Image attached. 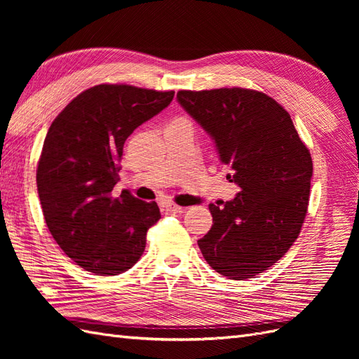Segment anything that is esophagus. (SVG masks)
Masks as SVG:
<instances>
[{
    "label": "esophagus",
    "mask_w": 359,
    "mask_h": 359,
    "mask_svg": "<svg viewBox=\"0 0 359 359\" xmlns=\"http://www.w3.org/2000/svg\"><path fill=\"white\" fill-rule=\"evenodd\" d=\"M163 210L168 211V212H180L182 208H181V206L175 205V203H172V202H165V203H163Z\"/></svg>",
    "instance_id": "34e87169"
}]
</instances>
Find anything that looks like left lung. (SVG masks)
I'll use <instances>...</instances> for the list:
<instances>
[{
    "instance_id": "1",
    "label": "left lung",
    "mask_w": 359,
    "mask_h": 359,
    "mask_svg": "<svg viewBox=\"0 0 359 359\" xmlns=\"http://www.w3.org/2000/svg\"><path fill=\"white\" fill-rule=\"evenodd\" d=\"M178 103L214 140L240 191L210 203L212 226L198 241L208 265L232 280L253 278L297 241L307 214L313 161L290 115L245 88L178 91Z\"/></svg>"
}]
</instances>
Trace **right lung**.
<instances>
[{
    "label": "right lung",
    "instance_id": "obj_1",
    "mask_svg": "<svg viewBox=\"0 0 359 359\" xmlns=\"http://www.w3.org/2000/svg\"><path fill=\"white\" fill-rule=\"evenodd\" d=\"M173 91L102 83L85 90L53 119L37 166V191L53 240L95 276H118L142 256L156 202L123 190L118 163L127 137L173 99Z\"/></svg>",
    "mask_w": 359,
    "mask_h": 359
}]
</instances>
